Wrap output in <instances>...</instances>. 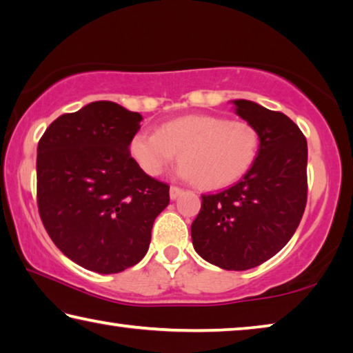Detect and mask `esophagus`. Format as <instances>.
<instances>
[{
  "instance_id": "esophagus-1",
  "label": "esophagus",
  "mask_w": 353,
  "mask_h": 353,
  "mask_svg": "<svg viewBox=\"0 0 353 353\" xmlns=\"http://www.w3.org/2000/svg\"><path fill=\"white\" fill-rule=\"evenodd\" d=\"M182 192H183L182 188H179V187H174V185H172V187L170 188V198H171V199H177V198L181 196V194H182Z\"/></svg>"
}]
</instances>
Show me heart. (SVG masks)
<instances>
[{"instance_id":"heart-1","label":"heart","mask_w":353,"mask_h":353,"mask_svg":"<svg viewBox=\"0 0 353 353\" xmlns=\"http://www.w3.org/2000/svg\"><path fill=\"white\" fill-rule=\"evenodd\" d=\"M128 152L150 177L159 176L179 152V176L204 190H218L251 170L259 152V133L247 121L187 114L163 122L157 132H137Z\"/></svg>"}]
</instances>
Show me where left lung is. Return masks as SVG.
Wrapping results in <instances>:
<instances>
[{
    "mask_svg": "<svg viewBox=\"0 0 353 353\" xmlns=\"http://www.w3.org/2000/svg\"><path fill=\"white\" fill-rule=\"evenodd\" d=\"M259 133V152L236 185L203 194L192 223L196 253L225 270H248L275 256L299 228L307 194V144L286 114L232 100Z\"/></svg>",
    "mask_w": 353,
    "mask_h": 353,
    "instance_id": "obj_1",
    "label": "left lung"
}]
</instances>
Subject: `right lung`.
<instances>
[{"mask_svg":"<svg viewBox=\"0 0 353 353\" xmlns=\"http://www.w3.org/2000/svg\"><path fill=\"white\" fill-rule=\"evenodd\" d=\"M143 116L108 100L59 116L37 146V205L50 239L75 264L119 273L146 256L170 185L128 152Z\"/></svg>","mask_w":353,"mask_h":353,"instance_id":"add662e5","label":"right lung"}]
</instances>
